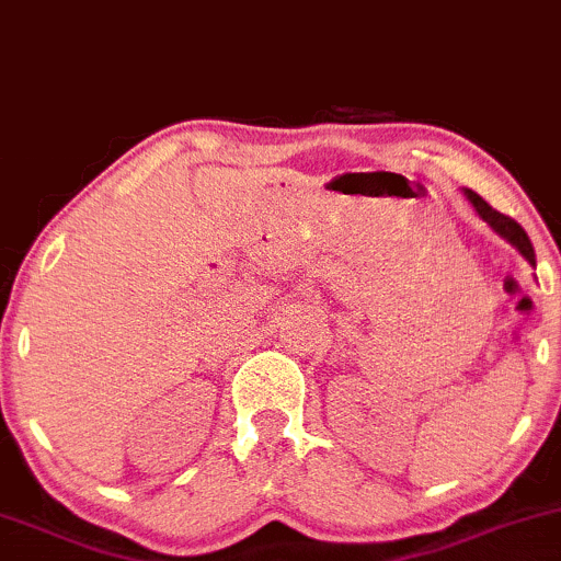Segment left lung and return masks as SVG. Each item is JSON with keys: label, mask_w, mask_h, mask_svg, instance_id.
I'll use <instances>...</instances> for the list:
<instances>
[{"label": "left lung", "mask_w": 561, "mask_h": 561, "mask_svg": "<svg viewBox=\"0 0 561 561\" xmlns=\"http://www.w3.org/2000/svg\"><path fill=\"white\" fill-rule=\"evenodd\" d=\"M465 195H468V201L473 204L478 216H481L485 225L494 229L499 238H504L510 242V245H515L517 251L523 253V259L530 263V266H536V251H533V242H530L528 234H525V229L519 227L517 221L512 219V216H504V214H499L496 208H491L478 193L465 191Z\"/></svg>", "instance_id": "left-lung-1"}]
</instances>
